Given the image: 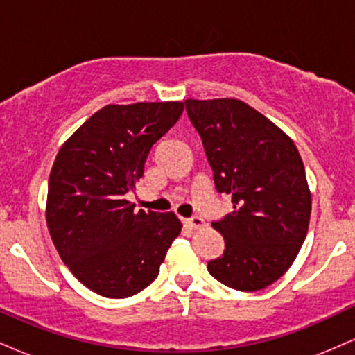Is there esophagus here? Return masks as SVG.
<instances>
[{"mask_svg":"<svg viewBox=\"0 0 355 355\" xmlns=\"http://www.w3.org/2000/svg\"><path fill=\"white\" fill-rule=\"evenodd\" d=\"M185 225H189L190 229L197 230V229H202V227H205V220L200 217H191L185 220Z\"/></svg>","mask_w":355,"mask_h":355,"instance_id":"34e87169","label":"esophagus"}]
</instances>
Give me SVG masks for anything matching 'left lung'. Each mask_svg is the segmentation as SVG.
I'll use <instances>...</instances> for the list:
<instances>
[{
	"label": "left lung",
	"mask_w": 355,
	"mask_h": 355,
	"mask_svg": "<svg viewBox=\"0 0 355 355\" xmlns=\"http://www.w3.org/2000/svg\"><path fill=\"white\" fill-rule=\"evenodd\" d=\"M185 108L215 189L234 203V211L211 222L225 250L207 268L235 291H262L288 270L307 235L312 200L299 150L240 100H185Z\"/></svg>",
	"instance_id": "left-lung-1"
}]
</instances>
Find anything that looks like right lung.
Instances as JSON below:
<instances>
[{"label": "right lung", "mask_w": 355, "mask_h": 355, "mask_svg": "<svg viewBox=\"0 0 355 355\" xmlns=\"http://www.w3.org/2000/svg\"><path fill=\"white\" fill-rule=\"evenodd\" d=\"M182 112V101L107 105L56 155L48 180V230L64 266L95 294L125 299L144 291L180 234L172 211H137L125 195Z\"/></svg>", "instance_id": "1"}]
</instances>
